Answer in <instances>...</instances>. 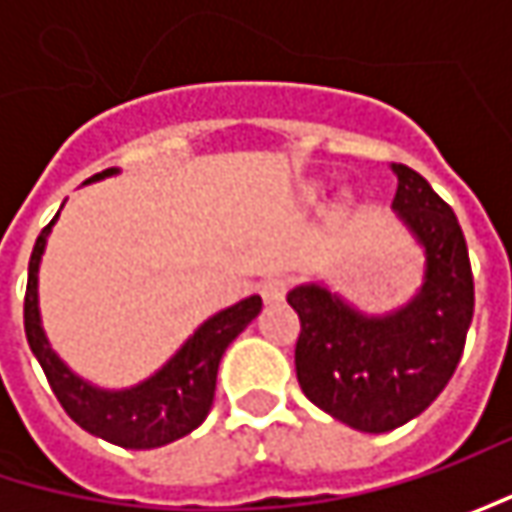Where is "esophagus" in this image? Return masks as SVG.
Instances as JSON below:
<instances>
[{"mask_svg":"<svg viewBox=\"0 0 512 512\" xmlns=\"http://www.w3.org/2000/svg\"><path fill=\"white\" fill-rule=\"evenodd\" d=\"M259 293L265 296V302H279L287 293V276H282V273L267 276L265 282L259 285Z\"/></svg>","mask_w":512,"mask_h":512,"instance_id":"obj_1","label":"esophagus"}]
</instances>
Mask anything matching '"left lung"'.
Returning a JSON list of instances; mask_svg holds the SVG:
<instances>
[{
	"mask_svg": "<svg viewBox=\"0 0 512 512\" xmlns=\"http://www.w3.org/2000/svg\"><path fill=\"white\" fill-rule=\"evenodd\" d=\"M393 173V210L424 247L422 290L387 316H364L322 285L287 293L302 322V393L362 433L396 430L433 404L459 367L476 302L456 213L416 170L393 165Z\"/></svg>",
	"mask_w": 512,
	"mask_h": 512,
	"instance_id": "left-lung-1",
	"label": "left lung"
}]
</instances>
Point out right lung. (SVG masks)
Wrapping results in <instances>:
<instances>
[{
  "mask_svg": "<svg viewBox=\"0 0 512 512\" xmlns=\"http://www.w3.org/2000/svg\"><path fill=\"white\" fill-rule=\"evenodd\" d=\"M113 173H116L113 168L102 170L90 176L88 182H99ZM53 222L39 233L33 245L28 265V290H25V336H28L33 356L39 359L48 376L53 396L82 430L110 444L128 447V450H150V447H162L187 436L207 419L213 393H216V373H219V362L225 356L227 344L259 316L262 299L250 296L239 305L210 316L205 325L176 350V356L142 384L128 387V390L93 387L85 379H79L73 370H68V364L50 350L42 319H39V293H36L39 262H42Z\"/></svg>",
  "mask_w": 512,
  "mask_h": 512,
  "instance_id": "1",
  "label": "right lung"
}]
</instances>
